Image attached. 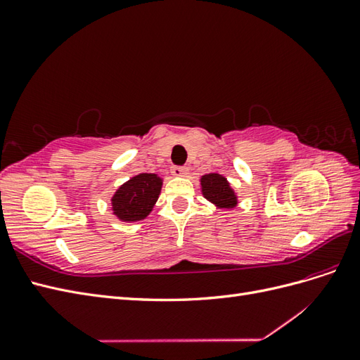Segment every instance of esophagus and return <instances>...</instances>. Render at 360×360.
<instances>
[{
  "label": "esophagus",
  "mask_w": 360,
  "mask_h": 360,
  "mask_svg": "<svg viewBox=\"0 0 360 360\" xmlns=\"http://www.w3.org/2000/svg\"><path fill=\"white\" fill-rule=\"evenodd\" d=\"M171 172H172V176L183 177V176H186V174H188V168L186 167H181V165H174L171 168Z\"/></svg>",
  "instance_id": "obj_1"
}]
</instances>
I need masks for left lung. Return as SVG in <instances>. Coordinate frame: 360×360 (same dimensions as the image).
I'll use <instances>...</instances> for the list:
<instances>
[{
    "instance_id": "obj_1",
    "label": "left lung",
    "mask_w": 360,
    "mask_h": 360,
    "mask_svg": "<svg viewBox=\"0 0 360 360\" xmlns=\"http://www.w3.org/2000/svg\"><path fill=\"white\" fill-rule=\"evenodd\" d=\"M201 186L204 197L222 207V209H230V207L237 204L236 195L231 191L230 184L219 174H207L201 179Z\"/></svg>"
}]
</instances>
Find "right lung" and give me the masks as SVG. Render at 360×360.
<instances>
[{
    "mask_svg": "<svg viewBox=\"0 0 360 360\" xmlns=\"http://www.w3.org/2000/svg\"><path fill=\"white\" fill-rule=\"evenodd\" d=\"M162 180L156 174H139L124 183L112 197L114 213L122 221H141L159 198Z\"/></svg>",
    "mask_w": 360,
    "mask_h": 360,
    "instance_id": "add662e5",
    "label": "right lung"
}]
</instances>
